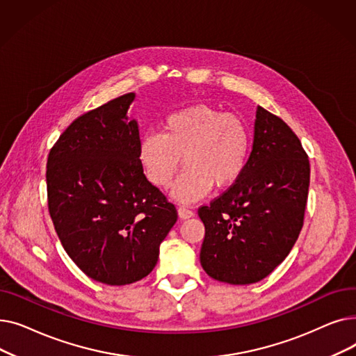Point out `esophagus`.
Masks as SVG:
<instances>
[{"label": "esophagus", "mask_w": 356, "mask_h": 356, "mask_svg": "<svg viewBox=\"0 0 356 356\" xmlns=\"http://www.w3.org/2000/svg\"><path fill=\"white\" fill-rule=\"evenodd\" d=\"M177 213L180 216V219H189V218L195 216V212L192 209H189V208H186V207H179Z\"/></svg>", "instance_id": "1"}]
</instances>
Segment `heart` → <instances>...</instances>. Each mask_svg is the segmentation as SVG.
<instances>
[{
	"label": "heart",
	"instance_id": "obj_1",
	"mask_svg": "<svg viewBox=\"0 0 356 356\" xmlns=\"http://www.w3.org/2000/svg\"><path fill=\"white\" fill-rule=\"evenodd\" d=\"M251 137L236 115L197 104L180 108L163 121V133H147L138 143V161L147 179L168 188L181 167L172 196L192 203L207 196L212 186L227 189L244 173Z\"/></svg>",
	"mask_w": 356,
	"mask_h": 356
}]
</instances>
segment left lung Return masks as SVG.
I'll list each match as a JSON object with an SVG mask.
<instances>
[{
    "instance_id": "8db88e82",
    "label": "left lung",
    "mask_w": 356,
    "mask_h": 356,
    "mask_svg": "<svg viewBox=\"0 0 356 356\" xmlns=\"http://www.w3.org/2000/svg\"><path fill=\"white\" fill-rule=\"evenodd\" d=\"M252 152L231 188L199 208L204 225L200 264L222 283L252 284L291 251L303 227L310 164L300 140L258 106Z\"/></svg>"
}]
</instances>
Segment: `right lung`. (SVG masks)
<instances>
[{
	"label": "right lung",
	"instance_id": "obj_1",
	"mask_svg": "<svg viewBox=\"0 0 356 356\" xmlns=\"http://www.w3.org/2000/svg\"><path fill=\"white\" fill-rule=\"evenodd\" d=\"M125 93L74 120L47 159L53 225L72 261L109 286L144 278L177 220L175 204L149 183L138 161L140 131Z\"/></svg>",
	"mask_w": 356,
	"mask_h": 356
}]
</instances>
